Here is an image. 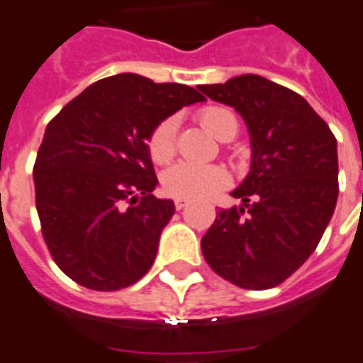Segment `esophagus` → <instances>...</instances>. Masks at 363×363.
Segmentation results:
<instances>
[{"mask_svg":"<svg viewBox=\"0 0 363 363\" xmlns=\"http://www.w3.org/2000/svg\"><path fill=\"white\" fill-rule=\"evenodd\" d=\"M185 206H187V200H185V199L174 200V208H176V210H184Z\"/></svg>","mask_w":363,"mask_h":363,"instance_id":"34e87169","label":"esophagus"}]
</instances>
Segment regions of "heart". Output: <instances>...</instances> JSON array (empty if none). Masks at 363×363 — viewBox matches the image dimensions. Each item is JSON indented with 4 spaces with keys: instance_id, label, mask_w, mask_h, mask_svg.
I'll list each match as a JSON object with an SVG mask.
<instances>
[{
    "instance_id": "heart-1",
    "label": "heart",
    "mask_w": 363,
    "mask_h": 363,
    "mask_svg": "<svg viewBox=\"0 0 363 363\" xmlns=\"http://www.w3.org/2000/svg\"><path fill=\"white\" fill-rule=\"evenodd\" d=\"M200 125L219 138L232 140L238 133V118L225 106H206L199 112ZM178 120L170 116L159 121L147 136V155L155 164H167L176 153ZM230 176L219 164L178 163L170 167L163 176V189L174 199L200 200L225 189Z\"/></svg>"
}]
</instances>
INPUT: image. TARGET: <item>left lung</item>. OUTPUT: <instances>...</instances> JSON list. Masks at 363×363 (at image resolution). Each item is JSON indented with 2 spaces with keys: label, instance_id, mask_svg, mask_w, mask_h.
<instances>
[{
  "label": "left lung",
  "instance_id": "left-lung-1",
  "mask_svg": "<svg viewBox=\"0 0 363 363\" xmlns=\"http://www.w3.org/2000/svg\"><path fill=\"white\" fill-rule=\"evenodd\" d=\"M230 104L249 127L253 164L200 242L223 279L266 291L289 279L317 249L337 202V142L296 91L259 74L200 86Z\"/></svg>",
  "mask_w": 363,
  "mask_h": 363
}]
</instances>
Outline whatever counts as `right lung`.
<instances>
[{
    "mask_svg": "<svg viewBox=\"0 0 363 363\" xmlns=\"http://www.w3.org/2000/svg\"><path fill=\"white\" fill-rule=\"evenodd\" d=\"M199 101L195 88L123 72L88 86L46 125L35 206L52 259L74 283L120 291L152 268L174 204L152 195L146 140L159 121Z\"/></svg>",
    "mask_w": 363,
    "mask_h": 363,
    "instance_id": "obj_1",
    "label": "right lung"
}]
</instances>
